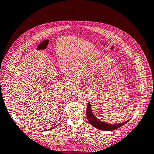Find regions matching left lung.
Segmentation results:
<instances>
[{
  "instance_id": "obj_1",
  "label": "left lung",
  "mask_w": 154,
  "mask_h": 154,
  "mask_svg": "<svg viewBox=\"0 0 154 154\" xmlns=\"http://www.w3.org/2000/svg\"><path fill=\"white\" fill-rule=\"evenodd\" d=\"M91 104L89 102L87 106V110H86V116L87 119H88L89 123L93 125L94 128L102 130H106V131H112L113 130L116 129L126 124L128 122L130 121V119L128 120L127 121L122 122L121 123H115V124H111V123H107L104 122L100 121L99 119L97 118L94 115L93 113Z\"/></svg>"
}]
</instances>
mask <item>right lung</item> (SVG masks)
Instances as JSON below:
<instances>
[{
    "label": "right lung",
    "instance_id": "1",
    "mask_svg": "<svg viewBox=\"0 0 154 154\" xmlns=\"http://www.w3.org/2000/svg\"><path fill=\"white\" fill-rule=\"evenodd\" d=\"M52 129H53V128H52Z\"/></svg>",
    "mask_w": 154,
    "mask_h": 154
}]
</instances>
